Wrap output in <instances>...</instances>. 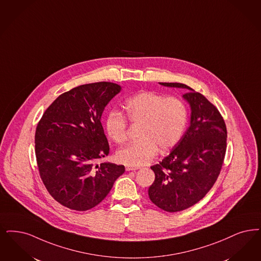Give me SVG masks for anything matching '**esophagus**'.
Returning <instances> with one entry per match:
<instances>
[{
  "instance_id": "esophagus-1",
  "label": "esophagus",
  "mask_w": 261,
  "mask_h": 261,
  "mask_svg": "<svg viewBox=\"0 0 261 261\" xmlns=\"http://www.w3.org/2000/svg\"><path fill=\"white\" fill-rule=\"evenodd\" d=\"M126 171H135V170H139L140 167H132V166H126Z\"/></svg>"
}]
</instances>
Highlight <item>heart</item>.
<instances>
[{
    "instance_id": "obj_1",
    "label": "heart",
    "mask_w": 261,
    "mask_h": 261,
    "mask_svg": "<svg viewBox=\"0 0 261 261\" xmlns=\"http://www.w3.org/2000/svg\"><path fill=\"white\" fill-rule=\"evenodd\" d=\"M126 118L133 124H141V140L121 147L116 159L127 166L139 167L153 159L158 149L165 152L177 145L188 123V111L177 98L143 91L129 98L124 104ZM109 137L117 144L126 140L127 121L117 112H111L106 119Z\"/></svg>"
}]
</instances>
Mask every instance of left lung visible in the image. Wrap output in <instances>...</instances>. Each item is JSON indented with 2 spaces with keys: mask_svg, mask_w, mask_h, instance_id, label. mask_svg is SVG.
<instances>
[{
  "mask_svg": "<svg viewBox=\"0 0 261 261\" xmlns=\"http://www.w3.org/2000/svg\"><path fill=\"white\" fill-rule=\"evenodd\" d=\"M185 88L182 95L191 110L190 125L173 150L159 164L148 196L158 208L175 213L203 198L219 177L226 151L227 131L219 110L202 94L188 85L159 83Z\"/></svg>",
  "mask_w": 261,
  "mask_h": 261,
  "instance_id": "left-lung-1",
  "label": "left lung"
}]
</instances>
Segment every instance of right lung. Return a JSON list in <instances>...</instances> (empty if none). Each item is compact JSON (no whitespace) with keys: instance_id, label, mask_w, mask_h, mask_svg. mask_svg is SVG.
Returning a JSON list of instances; mask_svg holds the SVG:
<instances>
[{"instance_id":"obj_1","label":"right lung","mask_w":261,"mask_h":261,"mask_svg":"<svg viewBox=\"0 0 261 261\" xmlns=\"http://www.w3.org/2000/svg\"><path fill=\"white\" fill-rule=\"evenodd\" d=\"M121 88L107 82L74 87L61 94L38 123L35 151L40 176L49 194L67 208H94L125 171L123 165L97 163L110 152L101 116Z\"/></svg>"}]
</instances>
